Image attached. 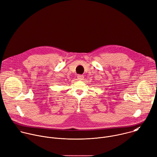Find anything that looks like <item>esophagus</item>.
<instances>
[{
    "label": "esophagus",
    "instance_id": "esophagus-1",
    "mask_svg": "<svg viewBox=\"0 0 157 157\" xmlns=\"http://www.w3.org/2000/svg\"><path fill=\"white\" fill-rule=\"evenodd\" d=\"M77 78H78V79L79 81H82V80H83V79H84V76L79 75H78V76H77Z\"/></svg>",
    "mask_w": 157,
    "mask_h": 157
}]
</instances>
